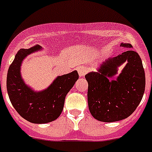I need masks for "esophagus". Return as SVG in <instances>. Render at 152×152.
Returning <instances> with one entry per match:
<instances>
[{"label": "esophagus", "mask_w": 152, "mask_h": 152, "mask_svg": "<svg viewBox=\"0 0 152 152\" xmlns=\"http://www.w3.org/2000/svg\"><path fill=\"white\" fill-rule=\"evenodd\" d=\"M78 72H79V76L80 77H83L86 75V73L87 72V69H86V67L84 66H80L78 68Z\"/></svg>", "instance_id": "obj_1"}]
</instances>
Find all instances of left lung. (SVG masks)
Here are the masks:
<instances>
[{
	"instance_id": "1",
	"label": "left lung",
	"mask_w": 152,
	"mask_h": 152,
	"mask_svg": "<svg viewBox=\"0 0 152 152\" xmlns=\"http://www.w3.org/2000/svg\"><path fill=\"white\" fill-rule=\"evenodd\" d=\"M126 52L100 64L96 72L85 76L88 82V106L92 116L102 122H115L129 117L143 97L145 74L141 59L129 43H121ZM126 66L117 80L111 79L117 68Z\"/></svg>"
}]
</instances>
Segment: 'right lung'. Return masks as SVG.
<instances>
[{
	"mask_svg": "<svg viewBox=\"0 0 152 152\" xmlns=\"http://www.w3.org/2000/svg\"><path fill=\"white\" fill-rule=\"evenodd\" d=\"M40 49L42 46L39 45L20 49L9 67L7 76V90L11 104L24 119L34 124H46L56 120L63 110L66 94L79 79L78 72L75 70L56 77L42 91L31 90L21 78V62L28 55Z\"/></svg>",
	"mask_w": 152,
	"mask_h": 152,
	"instance_id": "add662e5",
	"label": "right lung"
}]
</instances>
